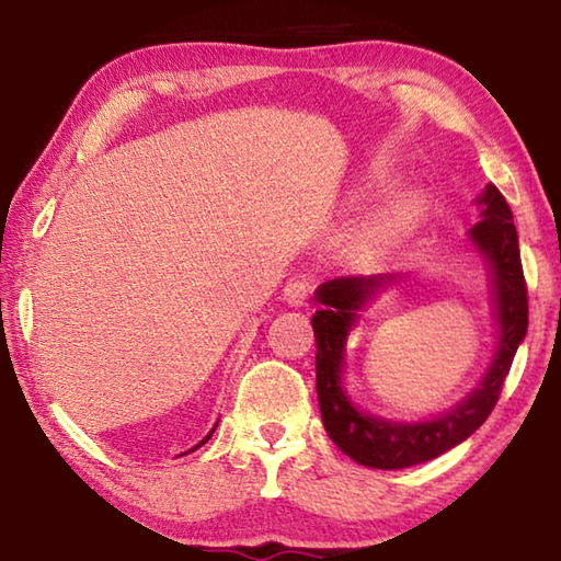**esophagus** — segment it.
Masks as SVG:
<instances>
[{
    "label": "esophagus",
    "mask_w": 561,
    "mask_h": 561,
    "mask_svg": "<svg viewBox=\"0 0 561 561\" xmlns=\"http://www.w3.org/2000/svg\"><path fill=\"white\" fill-rule=\"evenodd\" d=\"M309 297V282L307 279H289L284 284L282 299L289 304V307H304V301Z\"/></svg>",
    "instance_id": "esophagus-1"
}]
</instances>
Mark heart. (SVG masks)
Masks as SVG:
<instances>
[{"instance_id":"heart-1","label":"heart","mask_w":561,"mask_h":561,"mask_svg":"<svg viewBox=\"0 0 561 561\" xmlns=\"http://www.w3.org/2000/svg\"><path fill=\"white\" fill-rule=\"evenodd\" d=\"M425 213V195L417 193V190H405V193L396 195L391 203H388L374 225L368 227L366 242L371 247H383L396 240H401L413 227L421 222Z\"/></svg>"}]
</instances>
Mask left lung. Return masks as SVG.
<instances>
[{
	"mask_svg": "<svg viewBox=\"0 0 561 561\" xmlns=\"http://www.w3.org/2000/svg\"><path fill=\"white\" fill-rule=\"evenodd\" d=\"M482 220L470 230V240L490 264L492 301L500 327L495 358L480 386L448 413L423 423H396L368 415L348 401L341 388L346 336L356 321V311L383 284L396 277H339L317 289L321 309L311 319L317 336V393L321 421L329 438L351 460L378 470H401L448 453L480 428L495 408L502 383L510 374L512 358L527 334V284L522 272L517 227L512 210L495 185L478 197Z\"/></svg>",
	"mask_w": 561,
	"mask_h": 561,
	"instance_id": "1",
	"label": "left lung"
}]
</instances>
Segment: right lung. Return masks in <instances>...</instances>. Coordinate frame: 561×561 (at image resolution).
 <instances>
[{"mask_svg": "<svg viewBox=\"0 0 561 561\" xmlns=\"http://www.w3.org/2000/svg\"><path fill=\"white\" fill-rule=\"evenodd\" d=\"M213 433H215V428H213L210 433H207V435H205V440H203V443H207V440H210V435H213ZM203 443H201V445H203ZM201 445H195V448H201ZM195 448H193V450H195Z\"/></svg>", "mask_w": 561, "mask_h": 561, "instance_id": "1", "label": "right lung"}]
</instances>
